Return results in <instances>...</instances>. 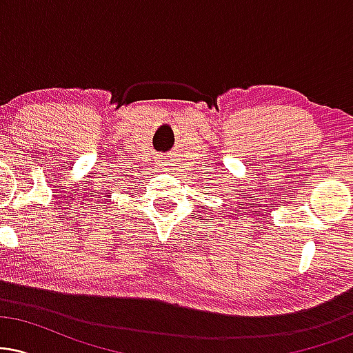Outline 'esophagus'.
Masks as SVG:
<instances>
[{"mask_svg": "<svg viewBox=\"0 0 353 353\" xmlns=\"http://www.w3.org/2000/svg\"><path fill=\"white\" fill-rule=\"evenodd\" d=\"M164 159H165V157H164Z\"/></svg>", "mask_w": 353, "mask_h": 353, "instance_id": "34e87169", "label": "esophagus"}]
</instances>
